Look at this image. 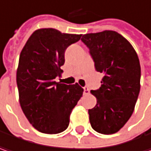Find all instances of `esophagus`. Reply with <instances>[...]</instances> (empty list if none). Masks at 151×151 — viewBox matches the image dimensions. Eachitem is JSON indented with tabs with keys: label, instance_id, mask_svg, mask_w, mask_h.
Instances as JSON below:
<instances>
[{
	"label": "esophagus",
	"instance_id": "34e87169",
	"mask_svg": "<svg viewBox=\"0 0 151 151\" xmlns=\"http://www.w3.org/2000/svg\"><path fill=\"white\" fill-rule=\"evenodd\" d=\"M84 94L85 95H89L90 94V90L87 87H84Z\"/></svg>",
	"mask_w": 151,
	"mask_h": 151
}]
</instances>
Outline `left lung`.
Returning <instances> with one entry per match:
<instances>
[{"instance_id": "1", "label": "left lung", "mask_w": 151, "mask_h": 151, "mask_svg": "<svg viewBox=\"0 0 151 151\" xmlns=\"http://www.w3.org/2000/svg\"><path fill=\"white\" fill-rule=\"evenodd\" d=\"M81 40L89 47L96 70L104 74L100 88L91 91L97 99L95 107L88 111L91 125L101 134L116 133L130 119L140 91L138 56L115 31L86 34Z\"/></svg>"}]
</instances>
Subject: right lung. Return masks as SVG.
<instances>
[{"label":"right lung","instance_id":"add662e5","mask_svg":"<svg viewBox=\"0 0 151 151\" xmlns=\"http://www.w3.org/2000/svg\"><path fill=\"white\" fill-rule=\"evenodd\" d=\"M81 35L40 28L21 50L16 73L19 101L29 123L40 132L57 134L65 130L83 95L78 83L67 86L55 81L63 73L65 49Z\"/></svg>","mask_w":151,"mask_h":151}]
</instances>
